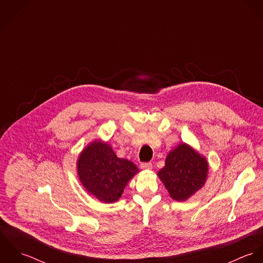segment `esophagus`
Listing matches in <instances>:
<instances>
[{
  "mask_svg": "<svg viewBox=\"0 0 263 263\" xmlns=\"http://www.w3.org/2000/svg\"><path fill=\"white\" fill-rule=\"evenodd\" d=\"M141 168L144 170H152L153 169V165L152 163H142L141 164Z\"/></svg>",
  "mask_w": 263,
  "mask_h": 263,
  "instance_id": "34e87169",
  "label": "esophagus"
}]
</instances>
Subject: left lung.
Returning a JSON list of instances; mask_svg holds the SVG:
<instances>
[{"instance_id":"1","label":"left lung","mask_w":263,"mask_h":263,"mask_svg":"<svg viewBox=\"0 0 263 263\" xmlns=\"http://www.w3.org/2000/svg\"><path fill=\"white\" fill-rule=\"evenodd\" d=\"M209 172L206 159L182 143L170 151L158 176L177 201H184L205 183Z\"/></svg>"}]
</instances>
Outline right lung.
I'll return each instance as SVG.
<instances>
[{
	"instance_id": "1",
	"label": "right lung",
	"mask_w": 263,
	"mask_h": 263,
	"mask_svg": "<svg viewBox=\"0 0 263 263\" xmlns=\"http://www.w3.org/2000/svg\"><path fill=\"white\" fill-rule=\"evenodd\" d=\"M77 170L85 189L106 203L117 201L127 182L139 172L132 161L118 158L111 146L100 140L82 151Z\"/></svg>"
}]
</instances>
